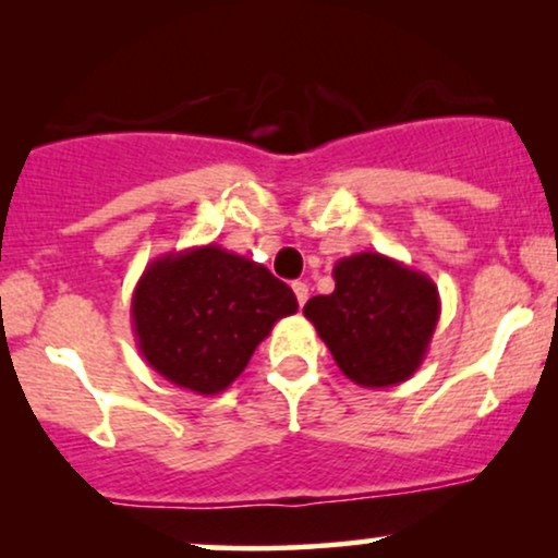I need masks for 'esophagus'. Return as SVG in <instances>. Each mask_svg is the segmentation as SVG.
I'll return each instance as SVG.
<instances>
[{
	"label": "esophagus",
	"instance_id": "obj_1",
	"mask_svg": "<svg viewBox=\"0 0 558 558\" xmlns=\"http://www.w3.org/2000/svg\"><path fill=\"white\" fill-rule=\"evenodd\" d=\"M293 293H296L299 304L304 306V304H306V299H310V286L301 283V280H296V283H293Z\"/></svg>",
	"mask_w": 558,
	"mask_h": 558
}]
</instances>
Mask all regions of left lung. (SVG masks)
Segmentation results:
<instances>
[{
	"label": "left lung",
	"instance_id": "obj_1",
	"mask_svg": "<svg viewBox=\"0 0 558 558\" xmlns=\"http://www.w3.org/2000/svg\"><path fill=\"white\" fill-rule=\"evenodd\" d=\"M332 280L336 291L306 301L304 317L341 373L362 388L409 380L425 362L438 325V286L377 252L338 259Z\"/></svg>",
	"mask_w": 558,
	"mask_h": 558
}]
</instances>
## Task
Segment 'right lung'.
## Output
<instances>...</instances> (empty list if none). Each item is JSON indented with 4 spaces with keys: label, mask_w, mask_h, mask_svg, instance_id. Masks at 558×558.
<instances>
[{
    "label": "right lung",
    "mask_w": 558,
    "mask_h": 558,
    "mask_svg": "<svg viewBox=\"0 0 558 558\" xmlns=\"http://www.w3.org/2000/svg\"><path fill=\"white\" fill-rule=\"evenodd\" d=\"M299 310L259 262L207 243L151 259L133 288L131 325L146 364L172 386L222 393L278 319Z\"/></svg>",
    "instance_id": "right-lung-1"
}]
</instances>
